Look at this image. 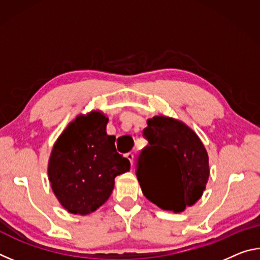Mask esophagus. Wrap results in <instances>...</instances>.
I'll return each mask as SVG.
<instances>
[{
  "label": "esophagus",
  "mask_w": 260,
  "mask_h": 260,
  "mask_svg": "<svg viewBox=\"0 0 260 260\" xmlns=\"http://www.w3.org/2000/svg\"><path fill=\"white\" fill-rule=\"evenodd\" d=\"M126 158L131 161V164L133 165V160H134V155H133V153H132V152L126 153Z\"/></svg>",
  "instance_id": "34e87169"
}]
</instances>
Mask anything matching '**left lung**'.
Returning a JSON list of instances; mask_svg holds the SVG:
<instances>
[{"instance_id":"left-lung-1","label":"left lung","mask_w":260,"mask_h":260,"mask_svg":"<svg viewBox=\"0 0 260 260\" xmlns=\"http://www.w3.org/2000/svg\"><path fill=\"white\" fill-rule=\"evenodd\" d=\"M136 177L143 195L173 212H182L203 195L209 180V156L197 134L182 121L165 116L148 119Z\"/></svg>"}]
</instances>
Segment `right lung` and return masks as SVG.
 Instances as JSON below:
<instances>
[{"mask_svg":"<svg viewBox=\"0 0 260 260\" xmlns=\"http://www.w3.org/2000/svg\"><path fill=\"white\" fill-rule=\"evenodd\" d=\"M108 120L100 111L79 114L52 148L49 181L70 213L94 212L112 193L114 178L129 171V160L116 150V138L107 134Z\"/></svg>","mask_w":260,"mask_h":260,"instance_id":"add662e5","label":"right lung"}]
</instances>
